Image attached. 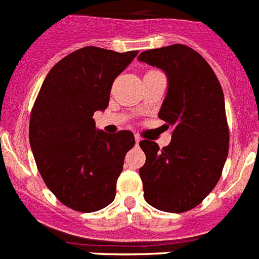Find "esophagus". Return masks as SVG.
<instances>
[{"label": "esophagus", "mask_w": 259, "mask_h": 259, "mask_svg": "<svg viewBox=\"0 0 259 259\" xmlns=\"http://www.w3.org/2000/svg\"><path fill=\"white\" fill-rule=\"evenodd\" d=\"M135 141H136V145H139V143L141 141V137L139 135H135Z\"/></svg>", "instance_id": "1"}]
</instances>
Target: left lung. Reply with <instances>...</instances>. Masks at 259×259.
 <instances>
[{
	"label": "left lung",
	"mask_w": 259,
	"mask_h": 259,
	"mask_svg": "<svg viewBox=\"0 0 259 259\" xmlns=\"http://www.w3.org/2000/svg\"><path fill=\"white\" fill-rule=\"evenodd\" d=\"M139 61L166 72L168 88L158 116L172 127L171 143L162 149L140 141L146 157L139 170L144 198L162 211H188L214 189L227 159L223 91L209 63L187 45L146 50Z\"/></svg>",
	"instance_id": "obj_1"
}]
</instances>
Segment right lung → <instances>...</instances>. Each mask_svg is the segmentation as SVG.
Returning <instances> with one entry per match:
<instances>
[{
    "mask_svg": "<svg viewBox=\"0 0 259 259\" xmlns=\"http://www.w3.org/2000/svg\"><path fill=\"white\" fill-rule=\"evenodd\" d=\"M139 50L85 47L53 66L29 118V144L41 178L63 205L93 212L115 198L131 131H96L93 114L109 105L114 79Z\"/></svg>",
    "mask_w": 259,
    "mask_h": 259,
    "instance_id": "obj_1",
    "label": "right lung"
}]
</instances>
